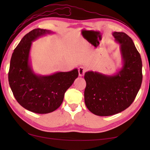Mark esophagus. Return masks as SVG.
Here are the masks:
<instances>
[{
    "label": "esophagus",
    "mask_w": 150,
    "mask_h": 150,
    "mask_svg": "<svg viewBox=\"0 0 150 150\" xmlns=\"http://www.w3.org/2000/svg\"><path fill=\"white\" fill-rule=\"evenodd\" d=\"M85 71L86 69H85V67H79V75L80 77H82V76L84 75Z\"/></svg>",
    "instance_id": "obj_1"
}]
</instances>
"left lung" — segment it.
<instances>
[{"label":"left lung","mask_w":150,"mask_h":150,"mask_svg":"<svg viewBox=\"0 0 150 150\" xmlns=\"http://www.w3.org/2000/svg\"><path fill=\"white\" fill-rule=\"evenodd\" d=\"M112 35L120 44V69L111 75L88 71L84 76L85 105L100 116L116 115L129 107L142 82V59L132 40L124 32H112Z\"/></svg>","instance_id":"8db88e82"}]
</instances>
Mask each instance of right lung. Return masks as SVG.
<instances>
[{
	"mask_svg": "<svg viewBox=\"0 0 150 150\" xmlns=\"http://www.w3.org/2000/svg\"><path fill=\"white\" fill-rule=\"evenodd\" d=\"M54 33L40 28L28 33L14 49L10 63L8 81L15 98L22 107L38 114L50 113L59 108L66 91L79 75L77 68L48 75L34 72L30 58L32 42Z\"/></svg>",
	"mask_w": 150,
	"mask_h": 150,
	"instance_id": "add662e5",
	"label": "right lung"
}]
</instances>
